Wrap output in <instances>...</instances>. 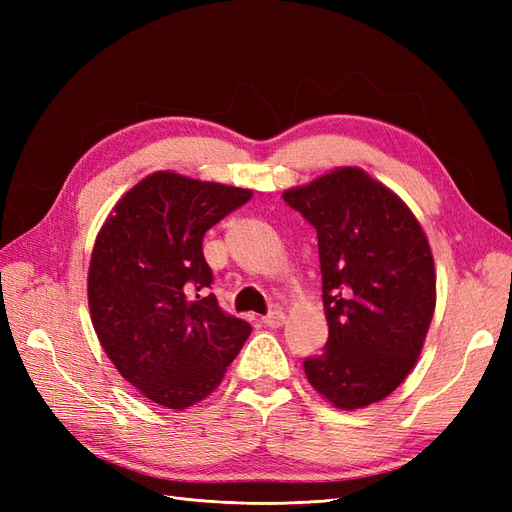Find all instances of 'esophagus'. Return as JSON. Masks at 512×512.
Listing matches in <instances>:
<instances>
[{
	"label": "esophagus",
	"mask_w": 512,
	"mask_h": 512,
	"mask_svg": "<svg viewBox=\"0 0 512 512\" xmlns=\"http://www.w3.org/2000/svg\"><path fill=\"white\" fill-rule=\"evenodd\" d=\"M284 320H286V316H284L282 309H273V312H269L265 318H262V322H265L269 329H277V327H282Z\"/></svg>",
	"instance_id": "esophagus-1"
}]
</instances>
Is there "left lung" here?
<instances>
[{"instance_id": "1", "label": "left lung", "mask_w": 512, "mask_h": 512, "mask_svg": "<svg viewBox=\"0 0 512 512\" xmlns=\"http://www.w3.org/2000/svg\"><path fill=\"white\" fill-rule=\"evenodd\" d=\"M316 228L329 339L303 361L335 408L389 397L412 371L436 309L425 232L395 192L344 166L282 194Z\"/></svg>"}]
</instances>
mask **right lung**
<instances>
[{
    "label": "right lung",
    "mask_w": 512,
    "mask_h": 512,
    "mask_svg": "<svg viewBox=\"0 0 512 512\" xmlns=\"http://www.w3.org/2000/svg\"><path fill=\"white\" fill-rule=\"evenodd\" d=\"M250 190L160 170L136 183L100 228L89 312L119 374L153 404L185 410L218 389L252 327L211 288L205 232Z\"/></svg>",
    "instance_id": "1"
}]
</instances>
